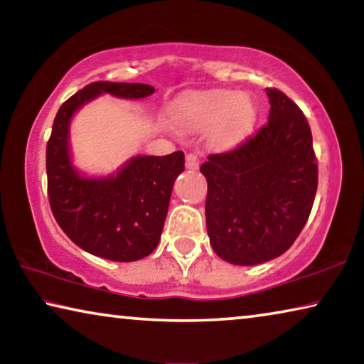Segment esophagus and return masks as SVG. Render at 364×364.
Wrapping results in <instances>:
<instances>
[{
    "instance_id": "34e87169",
    "label": "esophagus",
    "mask_w": 364,
    "mask_h": 364,
    "mask_svg": "<svg viewBox=\"0 0 364 364\" xmlns=\"http://www.w3.org/2000/svg\"><path fill=\"white\" fill-rule=\"evenodd\" d=\"M186 168L188 170L199 168V157H197V154H194V152L186 154Z\"/></svg>"
}]
</instances>
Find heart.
Listing matches in <instances>:
<instances>
[{
  "instance_id": "1",
  "label": "heart",
  "mask_w": 364,
  "mask_h": 364,
  "mask_svg": "<svg viewBox=\"0 0 364 364\" xmlns=\"http://www.w3.org/2000/svg\"><path fill=\"white\" fill-rule=\"evenodd\" d=\"M176 117L181 125L191 130L210 128V144L218 151H228L250 133L255 122V106L249 96L218 90L183 101Z\"/></svg>"
}]
</instances>
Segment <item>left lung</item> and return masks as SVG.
I'll return each mask as SVG.
<instances>
[{"mask_svg": "<svg viewBox=\"0 0 364 364\" xmlns=\"http://www.w3.org/2000/svg\"><path fill=\"white\" fill-rule=\"evenodd\" d=\"M268 123L236 149L210 154L205 220L210 244L234 264H258L284 254L304 230L318 188L310 125L276 88Z\"/></svg>", "mask_w": 364, "mask_h": 364, "instance_id": "left-lung-1", "label": "left lung"}]
</instances>
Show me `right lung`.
<instances>
[{
	"mask_svg": "<svg viewBox=\"0 0 364 364\" xmlns=\"http://www.w3.org/2000/svg\"><path fill=\"white\" fill-rule=\"evenodd\" d=\"M154 91V86L143 83H90L60 106L53 123L46 146L53 215L72 242L106 260L136 262L157 247L173 183L184 170V154L138 156L117 175L85 178L70 162V119L83 104L102 93L139 100Z\"/></svg>",
	"mask_w": 364,
	"mask_h": 364,
	"instance_id": "1",
	"label": "right lung"
}]
</instances>
